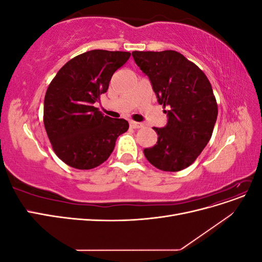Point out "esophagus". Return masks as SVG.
I'll return each mask as SVG.
<instances>
[{
	"instance_id": "obj_1",
	"label": "esophagus",
	"mask_w": 262,
	"mask_h": 262,
	"mask_svg": "<svg viewBox=\"0 0 262 262\" xmlns=\"http://www.w3.org/2000/svg\"><path fill=\"white\" fill-rule=\"evenodd\" d=\"M143 125L142 123H140V122H136V121H130V126L132 129H139V128H141V126Z\"/></svg>"
}]
</instances>
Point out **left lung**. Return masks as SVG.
I'll use <instances>...</instances> for the list:
<instances>
[{"instance_id":"1","label":"left lung","mask_w":262,"mask_h":262,"mask_svg":"<svg viewBox=\"0 0 262 262\" xmlns=\"http://www.w3.org/2000/svg\"><path fill=\"white\" fill-rule=\"evenodd\" d=\"M137 66L146 74L168 121L153 128L157 142L145 148L146 160L164 171L191 165L210 141L217 118L211 83L193 62L173 50L133 51Z\"/></svg>"}]
</instances>
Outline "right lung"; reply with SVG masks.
I'll list each match as a JSON object with an SVG mask.
<instances>
[{
  "label": "right lung",
  "mask_w": 262,
  "mask_h": 262,
  "mask_svg": "<svg viewBox=\"0 0 262 262\" xmlns=\"http://www.w3.org/2000/svg\"><path fill=\"white\" fill-rule=\"evenodd\" d=\"M130 55L87 51L67 62L51 81L45 96V128L54 153L71 167H97L113 153L117 138L129 129L124 119L104 116L94 104Z\"/></svg>",
  "instance_id": "1"
}]
</instances>
